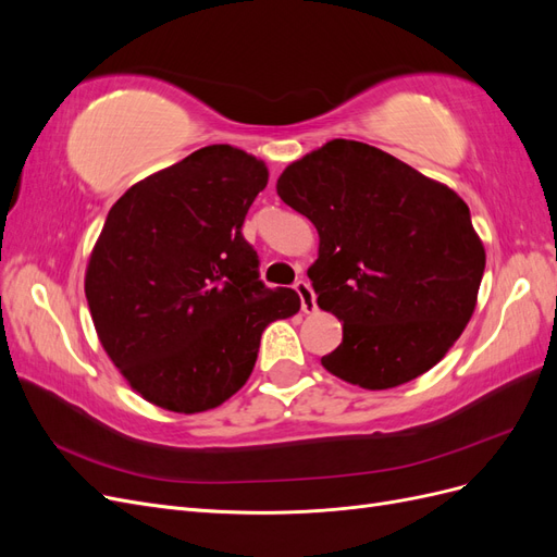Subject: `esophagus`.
Returning <instances> with one entry per match:
<instances>
[{"instance_id":"1","label":"esophagus","mask_w":557,"mask_h":557,"mask_svg":"<svg viewBox=\"0 0 557 557\" xmlns=\"http://www.w3.org/2000/svg\"><path fill=\"white\" fill-rule=\"evenodd\" d=\"M295 293L299 295V301H301V311L305 313H313L318 307H315V295H313V288L307 283V281H297L295 283Z\"/></svg>"}]
</instances>
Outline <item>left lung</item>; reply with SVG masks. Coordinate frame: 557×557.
Instances as JSON below:
<instances>
[{"instance_id":"1","label":"left lung","mask_w":557,"mask_h":557,"mask_svg":"<svg viewBox=\"0 0 557 557\" xmlns=\"http://www.w3.org/2000/svg\"><path fill=\"white\" fill-rule=\"evenodd\" d=\"M285 205L315 225L309 278L344 339L320 358L367 391L409 383L458 342L476 307L485 250L446 185L362 141L334 139L285 166Z\"/></svg>"}]
</instances>
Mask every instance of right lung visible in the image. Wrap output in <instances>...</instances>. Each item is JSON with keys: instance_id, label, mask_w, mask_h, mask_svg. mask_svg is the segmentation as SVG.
<instances>
[{"instance_id": "right-lung-1", "label": "right lung", "mask_w": 557, "mask_h": 557, "mask_svg": "<svg viewBox=\"0 0 557 557\" xmlns=\"http://www.w3.org/2000/svg\"><path fill=\"white\" fill-rule=\"evenodd\" d=\"M267 166L215 144L139 181L111 207L86 272L99 342L156 407L199 413L248 381L269 323L299 311L267 288L242 234Z\"/></svg>"}]
</instances>
